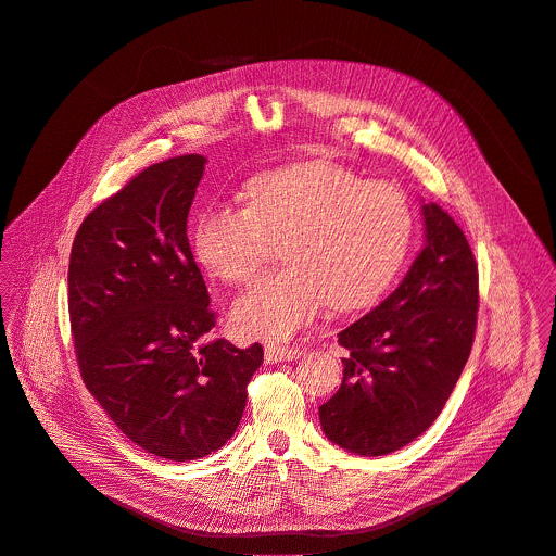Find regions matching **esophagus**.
<instances>
[{"instance_id":"esophagus-1","label":"esophagus","mask_w":556,"mask_h":556,"mask_svg":"<svg viewBox=\"0 0 556 556\" xmlns=\"http://www.w3.org/2000/svg\"><path fill=\"white\" fill-rule=\"evenodd\" d=\"M302 353L298 349H287L280 344H267L265 346V362L267 364H278V362H293L298 359Z\"/></svg>"}]
</instances>
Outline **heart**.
<instances>
[{"label":"heart","instance_id":"1","mask_svg":"<svg viewBox=\"0 0 556 556\" xmlns=\"http://www.w3.org/2000/svg\"><path fill=\"white\" fill-rule=\"evenodd\" d=\"M414 235L407 194L366 181L351 168L311 160L263 173L245 186V205L214 203L192 232L194 256L216 280L248 282L282 239L287 269L261 278L235 302L248 338L287 340L328 302L370 306L399 274Z\"/></svg>","mask_w":556,"mask_h":556}]
</instances>
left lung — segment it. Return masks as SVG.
I'll list each match as a JSON object with an SVG mask.
<instances>
[{"instance_id": "obj_1", "label": "left lung", "mask_w": 556, "mask_h": 556, "mask_svg": "<svg viewBox=\"0 0 556 556\" xmlns=\"http://www.w3.org/2000/svg\"><path fill=\"white\" fill-rule=\"evenodd\" d=\"M425 245L401 285L344 328V379L319 407L324 435L355 456H386L445 407L471 355L478 265L456 220L422 201Z\"/></svg>"}]
</instances>
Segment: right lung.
I'll use <instances>...</instances> for the list:
<instances>
[{"label":"right lung","mask_w":556,"mask_h":556,"mask_svg":"<svg viewBox=\"0 0 556 556\" xmlns=\"http://www.w3.org/2000/svg\"><path fill=\"white\" fill-rule=\"evenodd\" d=\"M203 155L149 166L87 214L70 254L83 381L153 456L188 463L235 435L263 346L210 340L214 313L188 245Z\"/></svg>","instance_id":"right-lung-1"}]
</instances>
